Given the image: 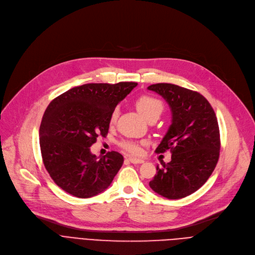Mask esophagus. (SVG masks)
I'll list each match as a JSON object with an SVG mask.
<instances>
[{"instance_id":"34e87169","label":"esophagus","mask_w":255,"mask_h":255,"mask_svg":"<svg viewBox=\"0 0 255 255\" xmlns=\"http://www.w3.org/2000/svg\"><path fill=\"white\" fill-rule=\"evenodd\" d=\"M128 160L131 162V163H143L144 160L141 159V158H136V157H128Z\"/></svg>"}]
</instances>
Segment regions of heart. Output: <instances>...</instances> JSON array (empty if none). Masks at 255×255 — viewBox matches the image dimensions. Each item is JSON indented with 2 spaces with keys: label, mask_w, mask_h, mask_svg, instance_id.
Here are the masks:
<instances>
[{
  "label": "heart",
  "mask_w": 255,
  "mask_h": 255,
  "mask_svg": "<svg viewBox=\"0 0 255 255\" xmlns=\"http://www.w3.org/2000/svg\"><path fill=\"white\" fill-rule=\"evenodd\" d=\"M136 107L138 111L147 119H150L152 117H159L163 111V104L162 102L152 96L144 95L137 99L136 101ZM118 116V108H115L110 116V123L114 124L116 122ZM121 146L130 154L139 155L142 152V144L136 141L125 140L121 143Z\"/></svg>",
  "instance_id": "1"
}]
</instances>
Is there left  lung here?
Masks as SVG:
<instances>
[{"label": "left lung", "mask_w": 255, "mask_h": 255, "mask_svg": "<svg viewBox=\"0 0 255 255\" xmlns=\"http://www.w3.org/2000/svg\"><path fill=\"white\" fill-rule=\"evenodd\" d=\"M148 89L166 100L172 111V125L155 150H170L171 161L156 167L149 186L163 198L182 199L202 187L216 167L220 149L217 118L198 92L171 83L152 84Z\"/></svg>", "instance_id": "left-lung-1"}]
</instances>
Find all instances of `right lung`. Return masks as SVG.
<instances>
[{"label":"right lung","instance_id":"obj_1","mask_svg":"<svg viewBox=\"0 0 255 255\" xmlns=\"http://www.w3.org/2000/svg\"><path fill=\"white\" fill-rule=\"evenodd\" d=\"M137 84H83L50 102L40 126V148L45 169L57 186L80 199L108 188L124 156L111 151L98 158L91 146L99 136H107L112 111Z\"/></svg>","mask_w":255,"mask_h":255}]
</instances>
